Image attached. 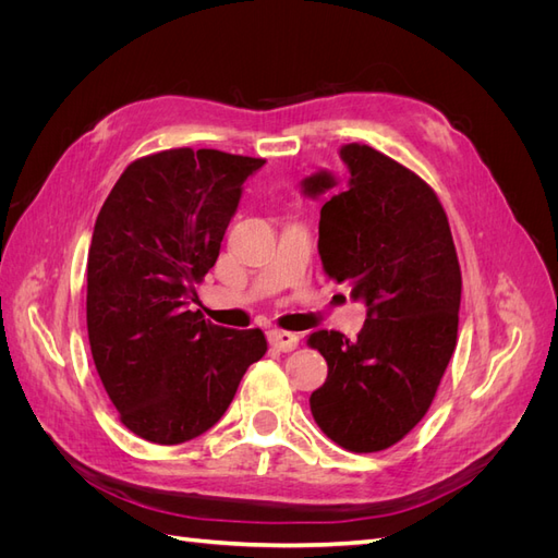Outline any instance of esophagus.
<instances>
[{
  "mask_svg": "<svg viewBox=\"0 0 558 558\" xmlns=\"http://www.w3.org/2000/svg\"><path fill=\"white\" fill-rule=\"evenodd\" d=\"M267 340L277 351H283V353L298 349V342H300L295 332H286V330H269Z\"/></svg>",
  "mask_w": 558,
  "mask_h": 558,
  "instance_id": "34e87169",
  "label": "esophagus"
}]
</instances>
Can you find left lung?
Returning <instances> with one entry per match:
<instances>
[{"label": "left lung", "mask_w": 558, "mask_h": 558, "mask_svg": "<svg viewBox=\"0 0 558 558\" xmlns=\"http://www.w3.org/2000/svg\"><path fill=\"white\" fill-rule=\"evenodd\" d=\"M342 181L320 172L305 193L320 207L318 256L326 275L367 305L356 340L316 330L328 363L310 398L335 445L384 451L426 416L459 337L461 265L440 197L416 172L367 144H344Z\"/></svg>", "instance_id": "1"}]
</instances>
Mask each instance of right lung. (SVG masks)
I'll list each match as a JSON object with an SVG mask.
<instances>
[{
  "instance_id": "1",
  "label": "right lung",
  "mask_w": 558,
  "mask_h": 558,
  "mask_svg": "<svg viewBox=\"0 0 558 558\" xmlns=\"http://www.w3.org/2000/svg\"><path fill=\"white\" fill-rule=\"evenodd\" d=\"M263 158L170 148L137 158L97 214L88 251V340L121 424L154 445H181L223 416L260 328L230 330L189 310L214 267L242 183Z\"/></svg>"
}]
</instances>
